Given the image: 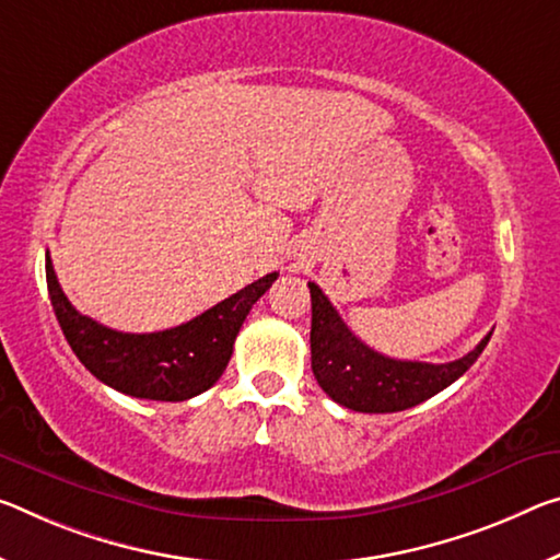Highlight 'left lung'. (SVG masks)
<instances>
[{
  "label": "left lung",
  "instance_id": "8db88e82",
  "mask_svg": "<svg viewBox=\"0 0 560 560\" xmlns=\"http://www.w3.org/2000/svg\"><path fill=\"white\" fill-rule=\"evenodd\" d=\"M312 289V371L328 398L359 413H394L419 406L474 366L491 334L464 359L448 363L398 361L363 343L341 322L331 301L308 281Z\"/></svg>",
  "mask_w": 560,
  "mask_h": 560
}]
</instances>
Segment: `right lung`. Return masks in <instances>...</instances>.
I'll list each match as a JSON object with an SVG mask.
<instances>
[{
  "mask_svg": "<svg viewBox=\"0 0 560 560\" xmlns=\"http://www.w3.org/2000/svg\"><path fill=\"white\" fill-rule=\"evenodd\" d=\"M279 273H266L201 316L154 334H124L82 316L61 291L47 254V289L77 359L117 392L149 401H186L211 388L232 359L246 314Z\"/></svg>",
  "mask_w": 560,
  "mask_h": 560,
  "instance_id": "right-lung-1",
  "label": "right lung"
}]
</instances>
